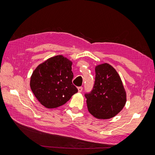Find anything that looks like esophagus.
Segmentation results:
<instances>
[{
	"label": "esophagus",
	"instance_id": "1",
	"mask_svg": "<svg viewBox=\"0 0 155 155\" xmlns=\"http://www.w3.org/2000/svg\"><path fill=\"white\" fill-rule=\"evenodd\" d=\"M78 91H79V93H81V92H82L83 89V87L81 86V87H79L78 88Z\"/></svg>",
	"mask_w": 155,
	"mask_h": 155
}]
</instances>
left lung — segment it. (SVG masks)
Returning a JSON list of instances; mask_svg holds the SVG:
<instances>
[{
    "instance_id": "8db88e82",
    "label": "left lung",
    "mask_w": 155,
    "mask_h": 155,
    "mask_svg": "<svg viewBox=\"0 0 155 155\" xmlns=\"http://www.w3.org/2000/svg\"><path fill=\"white\" fill-rule=\"evenodd\" d=\"M95 81L90 93L84 94L89 112L99 119L119 114L126 103V93L116 70L107 63L95 68Z\"/></svg>"
}]
</instances>
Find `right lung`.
Instances as JSON below:
<instances>
[{
  "instance_id": "obj_1",
  "label": "right lung",
  "mask_w": 155,
  "mask_h": 155,
  "mask_svg": "<svg viewBox=\"0 0 155 155\" xmlns=\"http://www.w3.org/2000/svg\"><path fill=\"white\" fill-rule=\"evenodd\" d=\"M72 62L62 55L51 57L33 71L31 89L40 104L48 108L63 105L78 90L72 83Z\"/></svg>"
}]
</instances>
